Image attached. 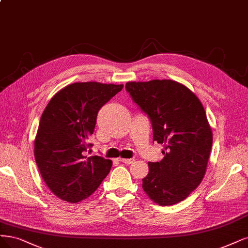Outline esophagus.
<instances>
[{"label": "esophagus", "mask_w": 248, "mask_h": 248, "mask_svg": "<svg viewBox=\"0 0 248 248\" xmlns=\"http://www.w3.org/2000/svg\"><path fill=\"white\" fill-rule=\"evenodd\" d=\"M119 161L122 162V163H125V164H127V165H129V164L133 163L134 159H124V158H120V159H119Z\"/></svg>", "instance_id": "esophagus-1"}]
</instances>
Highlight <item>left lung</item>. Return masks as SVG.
Segmentation results:
<instances>
[{
  "instance_id": "left-lung-1",
  "label": "left lung",
  "mask_w": 248,
  "mask_h": 248,
  "mask_svg": "<svg viewBox=\"0 0 248 248\" xmlns=\"http://www.w3.org/2000/svg\"><path fill=\"white\" fill-rule=\"evenodd\" d=\"M126 91L152 123L153 141L164 144L160 162H150L142 189L159 205L185 200L206 171L212 132L194 93L172 80L128 82Z\"/></svg>"
}]
</instances>
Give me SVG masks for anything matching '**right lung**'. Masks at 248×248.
Segmentation results:
<instances>
[{"mask_svg": "<svg viewBox=\"0 0 248 248\" xmlns=\"http://www.w3.org/2000/svg\"><path fill=\"white\" fill-rule=\"evenodd\" d=\"M123 85L74 83L51 98L42 114L35 140L40 173L54 195L77 203L94 192L108 174L113 162L87 157L92 147L98 110Z\"/></svg>", "mask_w": 248, "mask_h": 248, "instance_id": "1", "label": "right lung"}]
</instances>
